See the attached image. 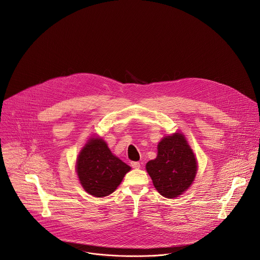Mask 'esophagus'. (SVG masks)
Wrapping results in <instances>:
<instances>
[{
  "instance_id": "34e87169",
  "label": "esophagus",
  "mask_w": 260,
  "mask_h": 260,
  "mask_svg": "<svg viewBox=\"0 0 260 260\" xmlns=\"http://www.w3.org/2000/svg\"><path fill=\"white\" fill-rule=\"evenodd\" d=\"M131 166L135 169H138V168H140V163L136 162V161H133V162H131Z\"/></svg>"
}]
</instances>
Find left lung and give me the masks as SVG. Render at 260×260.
I'll return each mask as SVG.
<instances>
[{
  "mask_svg": "<svg viewBox=\"0 0 260 260\" xmlns=\"http://www.w3.org/2000/svg\"><path fill=\"white\" fill-rule=\"evenodd\" d=\"M158 153L146 164L153 185L166 198H175L186 191L197 173V161L185 136L174 133L158 143Z\"/></svg>",
  "mask_w": 260,
  "mask_h": 260,
  "instance_id": "8db88e82",
  "label": "left lung"
}]
</instances>
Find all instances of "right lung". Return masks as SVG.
<instances>
[{
    "mask_svg": "<svg viewBox=\"0 0 260 260\" xmlns=\"http://www.w3.org/2000/svg\"><path fill=\"white\" fill-rule=\"evenodd\" d=\"M130 169V166L112 154L103 139L97 137L89 139L76 163L81 185L95 197L111 194Z\"/></svg>",
    "mask_w": 260,
    "mask_h": 260,
    "instance_id": "obj_1",
    "label": "right lung"
}]
</instances>
